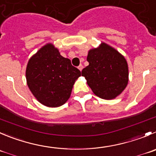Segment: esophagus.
Here are the masks:
<instances>
[{
	"mask_svg": "<svg viewBox=\"0 0 156 156\" xmlns=\"http://www.w3.org/2000/svg\"><path fill=\"white\" fill-rule=\"evenodd\" d=\"M83 68V65H82V64H80V66H78V69H80V71H82Z\"/></svg>",
	"mask_w": 156,
	"mask_h": 156,
	"instance_id": "obj_1",
	"label": "esophagus"
}]
</instances>
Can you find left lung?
<instances>
[{"label": "left lung", "instance_id": "left-lung-1", "mask_svg": "<svg viewBox=\"0 0 156 156\" xmlns=\"http://www.w3.org/2000/svg\"><path fill=\"white\" fill-rule=\"evenodd\" d=\"M87 61L89 65L82 70V76L96 96L112 99L125 90L129 81L128 64L116 50L102 43L89 51Z\"/></svg>", "mask_w": 156, "mask_h": 156}]
</instances>
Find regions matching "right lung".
<instances>
[{
	"label": "right lung",
	"mask_w": 156,
	"mask_h": 156,
	"mask_svg": "<svg viewBox=\"0 0 156 156\" xmlns=\"http://www.w3.org/2000/svg\"><path fill=\"white\" fill-rule=\"evenodd\" d=\"M81 72L69 59L60 55L52 44L41 47L28 61L26 79L33 95L41 104L58 107L69 98L76 80Z\"/></svg>",
	"instance_id": "1"
}]
</instances>
